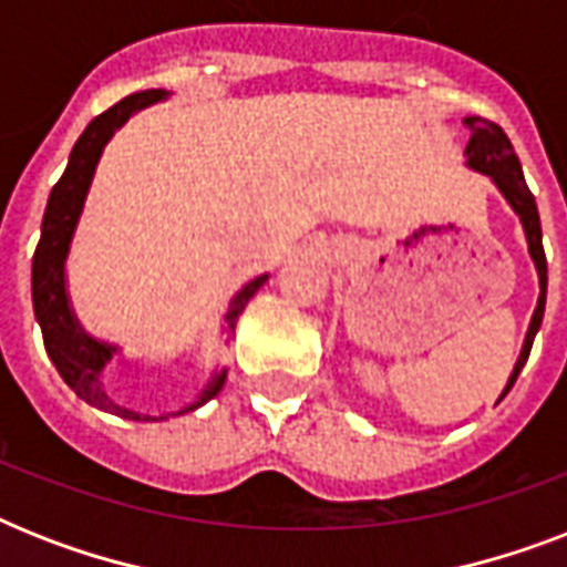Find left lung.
Returning <instances> with one entry per match:
<instances>
[{
    "label": "left lung",
    "instance_id": "left-lung-1",
    "mask_svg": "<svg viewBox=\"0 0 567 567\" xmlns=\"http://www.w3.org/2000/svg\"><path fill=\"white\" fill-rule=\"evenodd\" d=\"M465 128L471 132L465 146V164L471 171L483 173L492 179V185L501 190V196L509 203V208L518 214L520 229H524V238H527V252L533 258L538 274V302L533 318H529L527 336H524V347H520V355L515 368L509 373V382L503 388L501 400L512 391L515 379H518L520 368L527 364L529 350H533V341H536V332L542 329V318H545V300H547V258L545 247H542V220H538L536 196L529 194L527 182H524V171H520V162L515 150H512L509 137L497 123L483 117H465L462 120Z\"/></svg>",
    "mask_w": 567,
    "mask_h": 567
}]
</instances>
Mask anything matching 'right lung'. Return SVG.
Instances as JSON below:
<instances>
[{
	"label": "right lung",
	"mask_w": 567,
	"mask_h": 567,
	"mask_svg": "<svg viewBox=\"0 0 567 567\" xmlns=\"http://www.w3.org/2000/svg\"><path fill=\"white\" fill-rule=\"evenodd\" d=\"M164 100H171V91H162V87L132 93L126 100H120L114 109H109L105 114L87 123L82 137L75 141L73 153H70L64 176L58 179V185L49 194L43 223H40L38 249H34V258H31V302H34V318H38L40 332H43L49 359L58 368L61 379L82 396L84 403L96 405L102 412L117 414V417H128V421H164V417L194 412V409L208 403L212 396L220 394L223 385H226V368L212 371L208 382L199 388V394L188 405H182L179 412L162 414V417L114 403L109 391H105L102 373H105L111 359L120 353V344L91 336L82 327V320L73 309V300H70V291H66V258H70L75 229H79V220H82L84 203H87V194H91L93 176H96L105 146L111 144L117 128L126 126L128 117H135L137 111L150 109V105ZM265 282L267 274L256 276L229 300V309L223 315L226 341L235 336L240 311L247 309V302L256 297V291Z\"/></svg>",
	"instance_id": "obj_1"
}]
</instances>
